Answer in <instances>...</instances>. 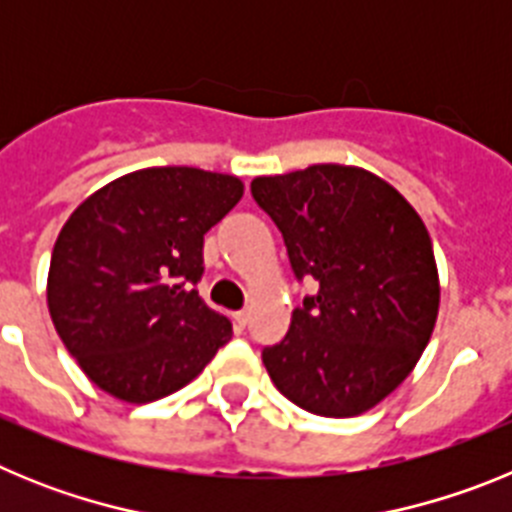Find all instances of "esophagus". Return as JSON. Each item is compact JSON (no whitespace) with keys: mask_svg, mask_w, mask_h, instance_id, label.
<instances>
[{"mask_svg":"<svg viewBox=\"0 0 512 512\" xmlns=\"http://www.w3.org/2000/svg\"><path fill=\"white\" fill-rule=\"evenodd\" d=\"M248 318H251V315H248V310H238L233 315V320H235V325H238V328H246Z\"/></svg>","mask_w":512,"mask_h":512,"instance_id":"34e87169","label":"esophagus"}]
</instances>
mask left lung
I'll return each instance as SVG.
<instances>
[{
	"mask_svg": "<svg viewBox=\"0 0 512 512\" xmlns=\"http://www.w3.org/2000/svg\"><path fill=\"white\" fill-rule=\"evenodd\" d=\"M253 200L282 230L297 279L318 295L264 348L271 382L323 418H354L395 392L436 328L441 282L428 228L390 182L361 166L256 176Z\"/></svg>",
	"mask_w": 512,
	"mask_h": 512,
	"instance_id": "obj_1",
	"label": "left lung"
}]
</instances>
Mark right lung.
<instances>
[{
    "label": "right lung",
    "instance_id": "obj_1",
    "mask_svg": "<svg viewBox=\"0 0 512 512\" xmlns=\"http://www.w3.org/2000/svg\"><path fill=\"white\" fill-rule=\"evenodd\" d=\"M243 197L238 176L153 166L104 184L63 223L48 310L99 390L146 405L182 390L233 325L197 295L205 233Z\"/></svg>",
    "mask_w": 512,
    "mask_h": 512
}]
</instances>
